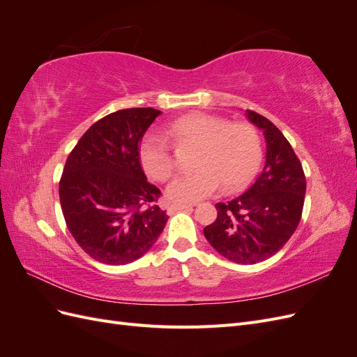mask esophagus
<instances>
[{"instance_id":"obj_1","label":"esophagus","mask_w":357,"mask_h":357,"mask_svg":"<svg viewBox=\"0 0 357 357\" xmlns=\"http://www.w3.org/2000/svg\"><path fill=\"white\" fill-rule=\"evenodd\" d=\"M193 205L192 204H180V202H172L168 207V213H174V211H180V210H192Z\"/></svg>"}]
</instances>
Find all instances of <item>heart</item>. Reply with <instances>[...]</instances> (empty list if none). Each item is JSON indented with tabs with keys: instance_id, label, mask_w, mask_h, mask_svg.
<instances>
[{
	"instance_id": "heart-1",
	"label": "heart",
	"mask_w": 357,
	"mask_h": 357,
	"mask_svg": "<svg viewBox=\"0 0 357 357\" xmlns=\"http://www.w3.org/2000/svg\"><path fill=\"white\" fill-rule=\"evenodd\" d=\"M168 134L180 146L198 147L193 159L197 171L177 177L167 189V195L174 201L195 202L222 188L228 192L241 190L261 168V135L250 123H229L219 116L193 113L172 122ZM138 158L143 169L156 181H167L174 174V156L159 134L144 135Z\"/></svg>"
}]
</instances>
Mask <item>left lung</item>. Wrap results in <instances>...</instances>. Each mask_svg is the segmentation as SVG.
I'll return each mask as SVG.
<instances>
[{"label":"left lung","mask_w":357,"mask_h":357,"mask_svg":"<svg viewBox=\"0 0 357 357\" xmlns=\"http://www.w3.org/2000/svg\"><path fill=\"white\" fill-rule=\"evenodd\" d=\"M245 116L265 137V167L253 186L229 202L215 204L218 219L204 235L231 262L253 265L274 256L296 231L307 181L282 131L252 110Z\"/></svg>","instance_id":"obj_1"}]
</instances>
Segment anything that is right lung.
Segmentation results:
<instances>
[{"label": "right lung", "instance_id": "right-lung-1", "mask_svg": "<svg viewBox=\"0 0 357 357\" xmlns=\"http://www.w3.org/2000/svg\"><path fill=\"white\" fill-rule=\"evenodd\" d=\"M162 112L126 109L100 119L70 153L59 181L68 231L95 261L126 265L144 256L168 215L139 165L138 144Z\"/></svg>", "mask_w": 357, "mask_h": 357}]
</instances>
